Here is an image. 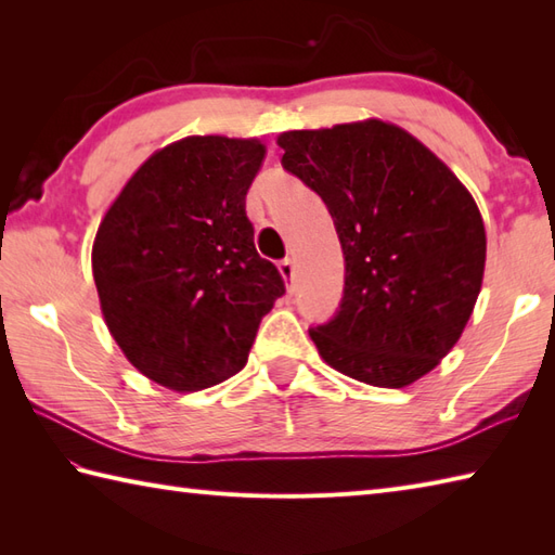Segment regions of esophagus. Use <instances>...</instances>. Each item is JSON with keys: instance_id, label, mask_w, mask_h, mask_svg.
I'll list each match as a JSON object with an SVG mask.
<instances>
[{"instance_id": "1", "label": "esophagus", "mask_w": 555, "mask_h": 555, "mask_svg": "<svg viewBox=\"0 0 555 555\" xmlns=\"http://www.w3.org/2000/svg\"><path fill=\"white\" fill-rule=\"evenodd\" d=\"M279 271H281V276L286 279V286H288V291H293L296 288V264H293V259H281L279 262Z\"/></svg>"}]
</instances>
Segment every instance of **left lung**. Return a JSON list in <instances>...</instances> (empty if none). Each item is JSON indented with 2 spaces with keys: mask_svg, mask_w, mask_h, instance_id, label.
I'll return each mask as SVG.
<instances>
[{
  "mask_svg": "<svg viewBox=\"0 0 555 555\" xmlns=\"http://www.w3.org/2000/svg\"><path fill=\"white\" fill-rule=\"evenodd\" d=\"M279 145L281 167L324 199L346 259L336 314L310 326L324 362L382 388L431 372L485 276L473 195L417 138L379 119L288 131Z\"/></svg>",
  "mask_w": 555,
  "mask_h": 555,
  "instance_id": "1",
  "label": "left lung"
}]
</instances>
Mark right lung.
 <instances>
[{
	"instance_id": "right-lung-1",
	"label": "right lung",
	"mask_w": 555,
	"mask_h": 555,
	"mask_svg": "<svg viewBox=\"0 0 555 555\" xmlns=\"http://www.w3.org/2000/svg\"><path fill=\"white\" fill-rule=\"evenodd\" d=\"M257 140L195 135L155 152L104 215L92 274L104 322L147 379L199 391L238 374L286 293L255 250L245 195Z\"/></svg>"
}]
</instances>
